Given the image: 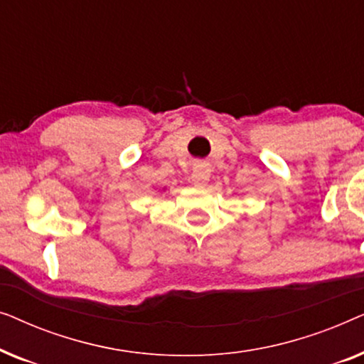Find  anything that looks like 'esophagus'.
<instances>
[{
  "label": "esophagus",
  "instance_id": "esophagus-1",
  "mask_svg": "<svg viewBox=\"0 0 364 364\" xmlns=\"http://www.w3.org/2000/svg\"><path fill=\"white\" fill-rule=\"evenodd\" d=\"M210 166L205 162H197L193 166V172H192V182L196 183L197 187H205L208 181H210Z\"/></svg>",
  "mask_w": 364,
  "mask_h": 364
}]
</instances>
